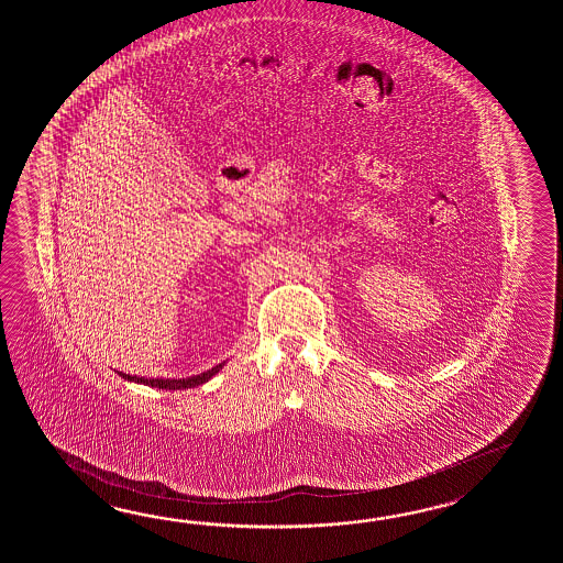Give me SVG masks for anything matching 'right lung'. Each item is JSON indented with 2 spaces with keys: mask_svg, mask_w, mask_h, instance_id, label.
I'll return each mask as SVG.
<instances>
[{
  "mask_svg": "<svg viewBox=\"0 0 563 563\" xmlns=\"http://www.w3.org/2000/svg\"><path fill=\"white\" fill-rule=\"evenodd\" d=\"M221 368V366H219ZM219 368H213L211 372H207L203 376H197V378H191V380H179V383H175V380H151V386H156V388H165V390H179V388H192V386H199V384H203L205 380H209L211 376H216V372H219ZM131 380H136V378H131Z\"/></svg>",
  "mask_w": 563,
  "mask_h": 563,
  "instance_id": "right-lung-1",
  "label": "right lung"
}]
</instances>
